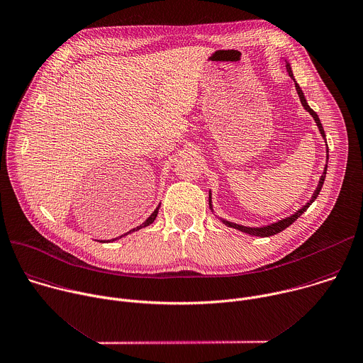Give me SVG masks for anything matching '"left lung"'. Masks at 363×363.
Masks as SVG:
<instances>
[{
	"label": "left lung",
	"mask_w": 363,
	"mask_h": 363,
	"mask_svg": "<svg viewBox=\"0 0 363 363\" xmlns=\"http://www.w3.org/2000/svg\"><path fill=\"white\" fill-rule=\"evenodd\" d=\"M286 61V60H285ZM286 69H288V74H289V77L294 79V82H295V88H296V91H298V95H299V99H301V104L303 105V108L312 115V118L315 119V123H316V127H318V130H319V133H320V135H322V138L325 140V143H326V135H325V131H323V127H322V124H320V119H319V116H318V113L308 105V102H306V98H305V95H303V92H302V89H301V86H299V84L295 81V77H294V72H292V68H291V64L286 61ZM328 158H329V151H328V144H326V165H325V168H323V174H322V177H320V179H319V184H318V186H316V189H315V192H313V195H312V198L309 199V202L305 205V206H302L299 211H296L294 215H291V216H288V218H285V219H281V220H278V222H275V223H271V225H267V226H261V228H252V226H244V225H239V223H233V222H230V220H226V219H223V218H219L220 220H222V223H225L226 226H229V228H235V229H238V230H242V232H245V233H250V235H252V236H261V238H265V236H272V235H275V233H279V232H282L284 229H286L289 225H292L311 205H312V202L318 198V195H319V192H320V189H322V185H323V182H325V177H326V169H328ZM209 209L213 212V208H212V194H211V191H209Z\"/></svg>",
	"instance_id": "8db88e82"
}]
</instances>
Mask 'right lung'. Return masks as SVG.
<instances>
[{
  "label": "right lung",
  "mask_w": 363,
  "mask_h": 363,
  "mask_svg": "<svg viewBox=\"0 0 363 363\" xmlns=\"http://www.w3.org/2000/svg\"><path fill=\"white\" fill-rule=\"evenodd\" d=\"M158 209H160V205H158V208H155V211L147 218V220L144 222V223H141L140 226H137V228H134V229H131V230H128L127 233H124V235H121V236H118V238H113V239H111V240H101V242H113V240H116V239H119V238H123V236H125V235H128V233H133V232H135V230H138V229H143V228H145V226H148V225H151L154 220H155V218H157V215H158Z\"/></svg>",
  "instance_id": "obj_1"
}]
</instances>
